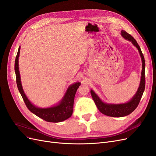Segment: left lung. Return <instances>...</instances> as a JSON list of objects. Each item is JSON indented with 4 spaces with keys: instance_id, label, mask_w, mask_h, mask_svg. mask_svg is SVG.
I'll list each match as a JSON object with an SVG mask.
<instances>
[{
    "instance_id": "1",
    "label": "left lung",
    "mask_w": 156,
    "mask_h": 156,
    "mask_svg": "<svg viewBox=\"0 0 156 156\" xmlns=\"http://www.w3.org/2000/svg\"><path fill=\"white\" fill-rule=\"evenodd\" d=\"M121 35L126 40L131 41L133 45L138 49L141 57V60H142L143 69L142 72H141L140 81L139 88L134 96L128 102L125 103H120V104L106 103L102 101L101 99L98 97V96L92 90H90L92 99L94 102H95L96 105L97 106L99 111L103 113V115L112 117H123L131 114L136 108V107L138 106L145 88V60L142 51H141L137 42L134 39L133 36H131L129 34L123 30H122L121 31Z\"/></svg>"
}]
</instances>
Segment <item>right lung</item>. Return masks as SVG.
Here are the masks:
<instances>
[{"instance_id":"1","label":"right lung","mask_w":156,"mask_h":156,"mask_svg":"<svg viewBox=\"0 0 156 156\" xmlns=\"http://www.w3.org/2000/svg\"><path fill=\"white\" fill-rule=\"evenodd\" d=\"M20 48L21 47L20 46L15 60V72L18 90L27 108L35 115L47 122H60L69 119L73 113L75 95L77 88L81 85V83L77 82L70 85L66 92L64 97L57 105L48 108H40L35 106L29 101L25 95L21 84L20 73L19 70V56L20 53Z\"/></svg>"}]
</instances>
